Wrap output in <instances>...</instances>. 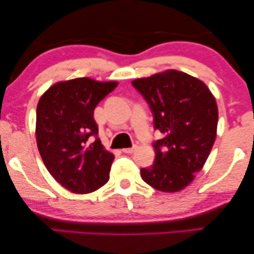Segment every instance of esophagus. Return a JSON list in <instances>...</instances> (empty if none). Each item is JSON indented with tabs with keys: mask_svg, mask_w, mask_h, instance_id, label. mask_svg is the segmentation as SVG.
<instances>
[{
	"mask_svg": "<svg viewBox=\"0 0 254 254\" xmlns=\"http://www.w3.org/2000/svg\"><path fill=\"white\" fill-rule=\"evenodd\" d=\"M136 148H137V146L135 145V146H132L130 148H124L123 152L124 153H127V154H131V153H134L136 151Z\"/></svg>",
	"mask_w": 254,
	"mask_h": 254,
	"instance_id": "obj_1",
	"label": "esophagus"
}]
</instances>
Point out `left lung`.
Masks as SVG:
<instances>
[{
  "mask_svg": "<svg viewBox=\"0 0 254 254\" xmlns=\"http://www.w3.org/2000/svg\"><path fill=\"white\" fill-rule=\"evenodd\" d=\"M148 103L154 129V164L140 169L143 180L164 192L184 189L202 169L213 147L218 123L214 95L198 78L166 70L131 82Z\"/></svg>",
  "mask_w": 254,
  "mask_h": 254,
  "instance_id": "8db88e82",
  "label": "left lung"
}]
</instances>
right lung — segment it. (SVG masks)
Segmentation results:
<instances>
[{
  "instance_id": "1",
  "label": "right lung",
  "mask_w": 254,
  "mask_h": 254,
  "mask_svg": "<svg viewBox=\"0 0 254 254\" xmlns=\"http://www.w3.org/2000/svg\"><path fill=\"white\" fill-rule=\"evenodd\" d=\"M117 85L88 77L58 82L37 106L36 137L41 159L58 184L74 193L93 192L109 180L115 156L98 138L93 111Z\"/></svg>"
}]
</instances>
